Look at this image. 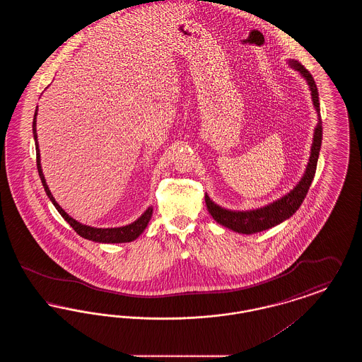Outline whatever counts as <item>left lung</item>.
Masks as SVG:
<instances>
[{"label":"left lung","mask_w":362,"mask_h":362,"mask_svg":"<svg viewBox=\"0 0 362 362\" xmlns=\"http://www.w3.org/2000/svg\"><path fill=\"white\" fill-rule=\"evenodd\" d=\"M288 64L291 68L297 70L307 80V83L310 86L312 102H313L315 110L317 112V126L315 127L313 142H312V148H310V161H308L304 176L301 177L298 185L291 192L284 195L281 199H276V202H273L267 206L259 207L255 210H245V211L228 210V209L214 204L206 194L205 202H206L207 210L211 214V217L218 224L224 225L226 228H229L238 233H244V235L258 233V232L270 229L276 225L281 224L282 221L288 220L297 211V209L301 206V204L310 189L315 173H316V165H317V158H319L322 137H323L319 92H317V88H316L312 74L298 61L289 59Z\"/></svg>","instance_id":"8db88e82"}]
</instances>
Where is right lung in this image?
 <instances>
[{
    "label": "right lung",
    "instance_id": "1",
    "mask_svg": "<svg viewBox=\"0 0 362 362\" xmlns=\"http://www.w3.org/2000/svg\"><path fill=\"white\" fill-rule=\"evenodd\" d=\"M36 115H37V107L35 110L34 122H33V133H34L35 148H36V167L39 177L42 180V185L45 187V191L47 197L50 198L52 205L59 211V214L65 218V221L69 223L70 226L84 239L88 240L96 241V243H129V241L136 240L138 236L145 230L148 226V223L151 221L153 207H148L144 214L136 220L132 224L119 226V228H93L89 225L80 224L74 218H71L69 214L57 204V201L52 197V191L49 189V186L46 183L45 175L42 173V165H40V153H39V145H37V134H36Z\"/></svg>",
    "mask_w": 362,
    "mask_h": 362
}]
</instances>
